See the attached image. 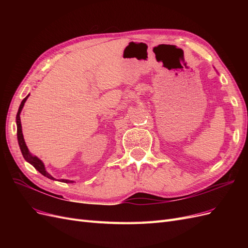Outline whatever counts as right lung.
<instances>
[{
	"mask_svg": "<svg viewBox=\"0 0 248 248\" xmlns=\"http://www.w3.org/2000/svg\"><path fill=\"white\" fill-rule=\"evenodd\" d=\"M30 95H28L26 98L21 101L20 106H19V108H18V111H17V115H16V126H17V140H18V145H19V148H20V151H21V154L22 156H24V158L26 161H28L30 164H32V166L38 170L40 174H42L44 177H47L48 179L50 180H56L54 177H52L50 174H48V172L46 171V167H44V163L42 162L41 159H39L38 157L37 156H34L32 155L31 153H30L29 149L26 145V141H25V139H24V134H22V129H21V123H20V112L22 110V108H24L25 106V102L27 101L28 97ZM61 182H64V183H73L74 181H71V180H65V179H61Z\"/></svg>",
	"mask_w": 248,
	"mask_h": 248,
	"instance_id": "obj_1",
	"label": "right lung"
}]
</instances>
